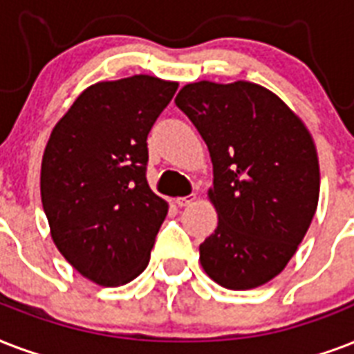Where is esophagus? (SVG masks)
<instances>
[{
	"label": "esophagus",
	"instance_id": "esophagus-1",
	"mask_svg": "<svg viewBox=\"0 0 354 354\" xmlns=\"http://www.w3.org/2000/svg\"><path fill=\"white\" fill-rule=\"evenodd\" d=\"M194 199H196V197H194V196L177 197V199H175V203H177L179 207H188V205H192V203H194Z\"/></svg>",
	"mask_w": 354,
	"mask_h": 354
}]
</instances>
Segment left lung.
I'll return each mask as SVG.
<instances>
[{
  "label": "left lung",
  "instance_id": "left-lung-1",
  "mask_svg": "<svg viewBox=\"0 0 354 354\" xmlns=\"http://www.w3.org/2000/svg\"><path fill=\"white\" fill-rule=\"evenodd\" d=\"M205 140L218 227L199 245L210 279L229 290L262 286L305 238L319 197V164L299 118L259 84H186L175 97Z\"/></svg>",
  "mask_w": 354,
  "mask_h": 354
}]
</instances>
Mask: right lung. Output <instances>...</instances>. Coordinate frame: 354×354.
I'll list each match as a JSON object with an SVG mask.
<instances>
[{
  "label": "right lung",
  "mask_w": 354,
  "mask_h": 354,
  "mask_svg": "<svg viewBox=\"0 0 354 354\" xmlns=\"http://www.w3.org/2000/svg\"><path fill=\"white\" fill-rule=\"evenodd\" d=\"M177 83L134 75L90 86L49 136L40 192L51 236L101 286L146 270L168 203L147 185V134Z\"/></svg>",
  "instance_id": "right-lung-1"
}]
</instances>
